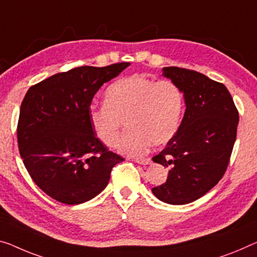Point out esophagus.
Wrapping results in <instances>:
<instances>
[{
  "instance_id": "esophagus-1",
  "label": "esophagus",
  "mask_w": 257,
  "mask_h": 257,
  "mask_svg": "<svg viewBox=\"0 0 257 257\" xmlns=\"http://www.w3.org/2000/svg\"><path fill=\"white\" fill-rule=\"evenodd\" d=\"M136 162H137L138 164H141V165L152 164V160L151 159H137Z\"/></svg>"
}]
</instances>
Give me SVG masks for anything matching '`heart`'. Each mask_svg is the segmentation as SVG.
<instances>
[{
	"label": "heart",
	"instance_id": "1",
	"mask_svg": "<svg viewBox=\"0 0 257 257\" xmlns=\"http://www.w3.org/2000/svg\"><path fill=\"white\" fill-rule=\"evenodd\" d=\"M104 100V104L89 106L90 127L104 146L115 147L126 121L128 132L120 140L118 151L128 156L145 155L152 144H167L178 131L184 112V94L168 79H119L106 88Z\"/></svg>",
	"mask_w": 257,
	"mask_h": 257
}]
</instances>
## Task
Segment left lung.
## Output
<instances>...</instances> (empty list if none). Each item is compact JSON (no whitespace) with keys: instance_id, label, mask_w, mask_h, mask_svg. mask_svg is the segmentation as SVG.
I'll list each match as a JSON object with an SVG mask.
<instances>
[{"instance_id":"obj_1","label":"left lung","mask_w":257,"mask_h":257,"mask_svg":"<svg viewBox=\"0 0 257 257\" xmlns=\"http://www.w3.org/2000/svg\"><path fill=\"white\" fill-rule=\"evenodd\" d=\"M162 76L184 94L183 120L155 163L169 168L164 184L152 188L169 204H187L217 185L226 171L236 138L239 113L227 88L196 71L163 68Z\"/></svg>"}]
</instances>
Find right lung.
I'll return each instance as SVG.
<instances>
[{"mask_svg": "<svg viewBox=\"0 0 257 257\" xmlns=\"http://www.w3.org/2000/svg\"><path fill=\"white\" fill-rule=\"evenodd\" d=\"M130 63L80 66L27 90L17 127L19 153L31 178L47 195L80 204L100 194L124 159L97 139L88 109L96 92Z\"/></svg>", "mask_w": 257, "mask_h": 257, "instance_id": "add662e5", "label": "right lung"}]
</instances>
